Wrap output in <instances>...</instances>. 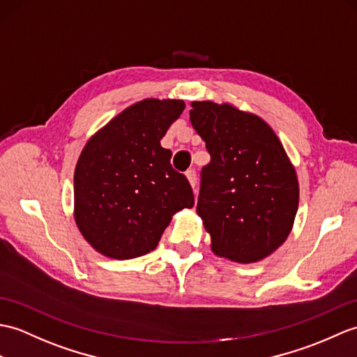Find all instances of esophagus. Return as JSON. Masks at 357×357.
<instances>
[{"label": "esophagus", "mask_w": 357, "mask_h": 357, "mask_svg": "<svg viewBox=\"0 0 357 357\" xmlns=\"http://www.w3.org/2000/svg\"><path fill=\"white\" fill-rule=\"evenodd\" d=\"M187 178L190 181V184H192L193 187H196V184H197V175H196V170L195 169H190L187 172Z\"/></svg>", "instance_id": "obj_1"}]
</instances>
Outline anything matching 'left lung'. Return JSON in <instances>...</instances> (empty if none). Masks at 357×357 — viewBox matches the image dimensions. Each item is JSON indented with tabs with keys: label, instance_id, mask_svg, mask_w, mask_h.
<instances>
[{
	"label": "left lung",
	"instance_id": "1",
	"mask_svg": "<svg viewBox=\"0 0 357 357\" xmlns=\"http://www.w3.org/2000/svg\"><path fill=\"white\" fill-rule=\"evenodd\" d=\"M190 121L211 161L201 170L197 214L218 255L254 263L291 233L298 210L295 169L266 123L229 105L193 102Z\"/></svg>",
	"mask_w": 357,
	"mask_h": 357
}]
</instances>
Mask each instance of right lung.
Here are the masks:
<instances>
[{
	"label": "right lung",
	"instance_id": "1",
	"mask_svg": "<svg viewBox=\"0 0 357 357\" xmlns=\"http://www.w3.org/2000/svg\"><path fill=\"white\" fill-rule=\"evenodd\" d=\"M182 100L146 98L132 105L91 138L74 172V216L93 248L111 259L153 251L172 216L192 208L185 175L172 167L161 146Z\"/></svg>",
	"mask_w": 357,
	"mask_h": 357
}]
</instances>
